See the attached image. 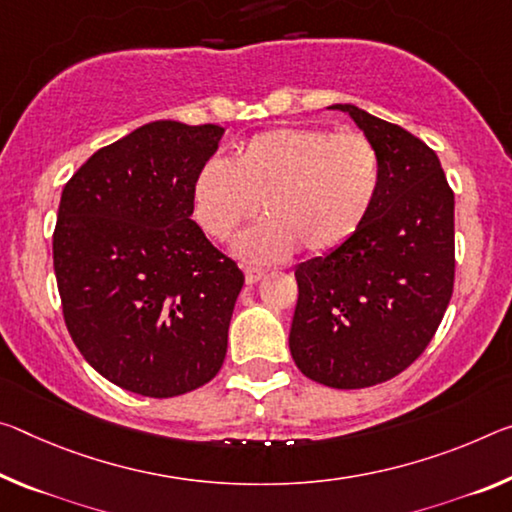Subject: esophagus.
I'll return each mask as SVG.
<instances>
[{"instance_id":"obj_1","label":"esophagus","mask_w":512,"mask_h":512,"mask_svg":"<svg viewBox=\"0 0 512 512\" xmlns=\"http://www.w3.org/2000/svg\"><path fill=\"white\" fill-rule=\"evenodd\" d=\"M264 269H257V266H246V285H255L264 278Z\"/></svg>"}]
</instances>
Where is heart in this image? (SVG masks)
I'll return each instance as SVG.
<instances>
[{
	"label": "heart",
	"mask_w": 512,
	"mask_h": 512,
	"mask_svg": "<svg viewBox=\"0 0 512 512\" xmlns=\"http://www.w3.org/2000/svg\"><path fill=\"white\" fill-rule=\"evenodd\" d=\"M380 189L376 145L360 132L328 127H275L241 145L232 164L212 159L193 182V218L207 237L230 241L259 214L266 221L243 234L248 262H278L296 248L330 255L355 237Z\"/></svg>",
	"instance_id": "b5f03b06"
}]
</instances>
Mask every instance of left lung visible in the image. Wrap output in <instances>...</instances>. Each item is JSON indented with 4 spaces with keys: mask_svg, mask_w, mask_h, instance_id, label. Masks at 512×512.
Masks as SVG:
<instances>
[{
    "mask_svg": "<svg viewBox=\"0 0 512 512\" xmlns=\"http://www.w3.org/2000/svg\"><path fill=\"white\" fill-rule=\"evenodd\" d=\"M380 157V189L355 237L296 269L289 348L296 367L337 389L399 376L431 344L453 294V191L415 134L353 104Z\"/></svg>",
    "mask_w": 512,
    "mask_h": 512,
    "instance_id": "obj_1",
    "label": "left lung"
}]
</instances>
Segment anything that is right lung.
<instances>
[{
    "instance_id": "add662e5",
    "label": "right lung",
    "mask_w": 512,
    "mask_h": 512,
    "mask_svg": "<svg viewBox=\"0 0 512 512\" xmlns=\"http://www.w3.org/2000/svg\"><path fill=\"white\" fill-rule=\"evenodd\" d=\"M223 127L154 120L63 186L54 273L72 342L129 392L168 399L223 367L243 273L205 237L193 182Z\"/></svg>"
}]
</instances>
